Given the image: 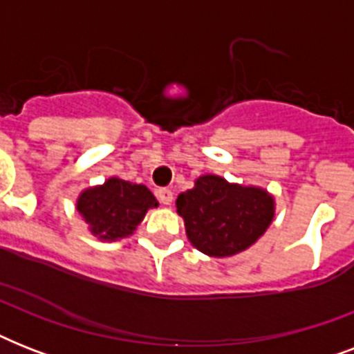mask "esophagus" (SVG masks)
I'll return each instance as SVG.
<instances>
[{
	"label": "esophagus",
	"mask_w": 354,
	"mask_h": 354,
	"mask_svg": "<svg viewBox=\"0 0 354 354\" xmlns=\"http://www.w3.org/2000/svg\"><path fill=\"white\" fill-rule=\"evenodd\" d=\"M158 200L163 205H171L172 200H174V194H172L171 189H158Z\"/></svg>",
	"instance_id": "1"
}]
</instances>
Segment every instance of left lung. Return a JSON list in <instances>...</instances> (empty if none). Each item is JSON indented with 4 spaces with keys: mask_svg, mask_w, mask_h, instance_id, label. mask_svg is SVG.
<instances>
[{
    "mask_svg": "<svg viewBox=\"0 0 354 354\" xmlns=\"http://www.w3.org/2000/svg\"><path fill=\"white\" fill-rule=\"evenodd\" d=\"M178 215L196 250L209 257H232L252 246L274 218V196L261 187L230 183L205 174L178 194Z\"/></svg>",
    "mask_w": 354,
    "mask_h": 354,
    "instance_id": "1",
    "label": "left lung"
}]
</instances>
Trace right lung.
<instances>
[{
  "instance_id": "obj_1",
  "label": "right lung",
  "mask_w": 354,
  "mask_h": 354,
  "mask_svg": "<svg viewBox=\"0 0 354 354\" xmlns=\"http://www.w3.org/2000/svg\"><path fill=\"white\" fill-rule=\"evenodd\" d=\"M150 207H158L154 194L121 178H108L102 185L82 191L77 200V209L101 241L132 235Z\"/></svg>"
}]
</instances>
